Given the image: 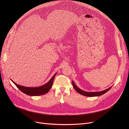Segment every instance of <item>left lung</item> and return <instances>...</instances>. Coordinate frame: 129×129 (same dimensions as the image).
Masks as SVG:
<instances>
[{
	"label": "left lung",
	"mask_w": 129,
	"mask_h": 129,
	"mask_svg": "<svg viewBox=\"0 0 129 129\" xmlns=\"http://www.w3.org/2000/svg\"><path fill=\"white\" fill-rule=\"evenodd\" d=\"M72 86L73 87V88H75V89L78 92V93H79L80 94L86 96H90V97H93V96H100L104 94H105V93H106L107 91H108L110 89H111V87L109 88L108 89L105 90L104 91H100V92H86L85 91H83L82 90L80 89L79 88H78L76 85L75 84V83L73 82V81L72 82Z\"/></svg>",
	"instance_id": "8db88e82"
}]
</instances>
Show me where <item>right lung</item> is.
I'll use <instances>...</instances> for the list:
<instances>
[{"label": "right lung", "mask_w": 129, "mask_h": 129, "mask_svg": "<svg viewBox=\"0 0 129 129\" xmlns=\"http://www.w3.org/2000/svg\"><path fill=\"white\" fill-rule=\"evenodd\" d=\"M57 73L54 74V75L51 78V79L45 84L43 86L38 87H26L20 86L18 84H17L13 81L11 80L13 83L17 86V87L23 93L29 95V96H38L43 95L46 94L49 91L52 86L54 78L56 76Z\"/></svg>", "instance_id": "1"}]
</instances>
